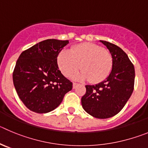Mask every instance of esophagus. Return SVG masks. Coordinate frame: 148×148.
I'll return each instance as SVG.
<instances>
[{
    "label": "esophagus",
    "instance_id": "1",
    "mask_svg": "<svg viewBox=\"0 0 148 148\" xmlns=\"http://www.w3.org/2000/svg\"><path fill=\"white\" fill-rule=\"evenodd\" d=\"M77 85H78V84L75 83V82H73V89H75V87H76V86H77Z\"/></svg>",
    "mask_w": 148,
    "mask_h": 148
}]
</instances>
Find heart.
Segmentation results:
<instances>
[{"label": "heart", "mask_w": 148, "mask_h": 148, "mask_svg": "<svg viewBox=\"0 0 148 148\" xmlns=\"http://www.w3.org/2000/svg\"><path fill=\"white\" fill-rule=\"evenodd\" d=\"M57 64L65 76H70L80 67L81 71L73 78L98 83L106 79L110 73L112 58L110 53L101 46L86 42L74 46L70 51H61L58 55Z\"/></svg>", "instance_id": "1"}]
</instances>
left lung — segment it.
Returning <instances> with one entry per match:
<instances>
[{"label": "left lung", "instance_id": "8db88e82", "mask_svg": "<svg viewBox=\"0 0 148 148\" xmlns=\"http://www.w3.org/2000/svg\"><path fill=\"white\" fill-rule=\"evenodd\" d=\"M110 52L112 70L101 83L86 85L81 105L89 114L98 119L114 116L123 109L134 90L135 70L128 55L118 46L100 40Z\"/></svg>", "mask_w": 148, "mask_h": 148}]
</instances>
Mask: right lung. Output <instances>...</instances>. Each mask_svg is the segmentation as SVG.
<instances>
[{"mask_svg":"<svg viewBox=\"0 0 148 148\" xmlns=\"http://www.w3.org/2000/svg\"><path fill=\"white\" fill-rule=\"evenodd\" d=\"M68 40L49 39L20 54L13 72V83L24 105L44 114L57 108L73 83L59 70L57 57Z\"/></svg>","mask_w":148,"mask_h":148,"instance_id":"right-lung-1","label":"right lung"}]
</instances>
